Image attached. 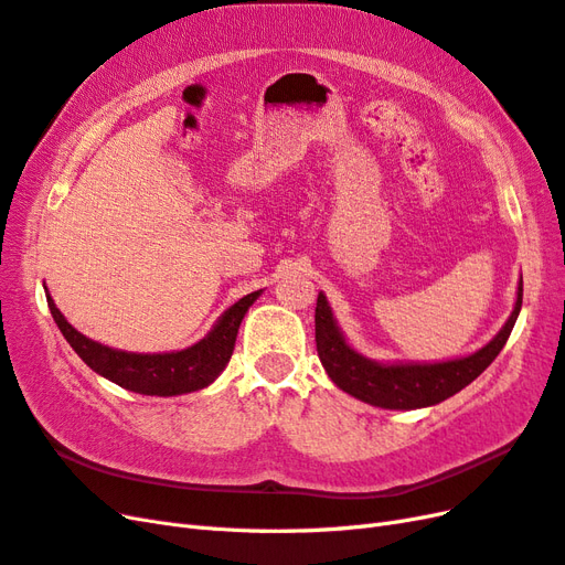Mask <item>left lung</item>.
Listing matches in <instances>:
<instances>
[{"label":"left lung","mask_w":565,"mask_h":565,"mask_svg":"<svg viewBox=\"0 0 565 565\" xmlns=\"http://www.w3.org/2000/svg\"><path fill=\"white\" fill-rule=\"evenodd\" d=\"M523 303V278L507 326L480 352L445 363H375L356 354L342 338L326 295L316 303V349L326 373L340 390L380 408H423L449 399L470 385L504 349Z\"/></svg>","instance_id":"8db88e82"}]
</instances>
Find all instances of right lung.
Instances as JSON below:
<instances>
[{
  "label": "right lung",
  "mask_w": 565,
  "mask_h": 565,
  "mask_svg": "<svg viewBox=\"0 0 565 565\" xmlns=\"http://www.w3.org/2000/svg\"><path fill=\"white\" fill-rule=\"evenodd\" d=\"M258 295H262V289L242 297L221 316L218 323L213 326V330L202 342L173 354H130L87 340L85 334H81L64 316H61L50 295L47 303L61 334H64L66 342L73 347V352L95 373L130 392L151 396H173L202 390L221 375V371L233 356L242 318H245L247 309L256 301Z\"/></svg>",
  "instance_id": "right-lung-1"
}]
</instances>
